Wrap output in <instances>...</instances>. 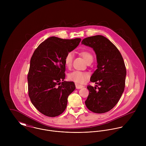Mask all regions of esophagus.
<instances>
[{
    "label": "esophagus",
    "instance_id": "esophagus-1",
    "mask_svg": "<svg viewBox=\"0 0 146 146\" xmlns=\"http://www.w3.org/2000/svg\"><path fill=\"white\" fill-rule=\"evenodd\" d=\"M75 86H76V89H82V88H83L84 87L83 85L78 84H75Z\"/></svg>",
    "mask_w": 146,
    "mask_h": 146
}]
</instances>
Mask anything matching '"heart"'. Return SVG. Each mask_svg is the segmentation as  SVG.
<instances>
[{"mask_svg": "<svg viewBox=\"0 0 146 146\" xmlns=\"http://www.w3.org/2000/svg\"><path fill=\"white\" fill-rule=\"evenodd\" d=\"M81 56L83 57L86 62H89V61L93 60V56L91 53L87 51H82L80 52ZM74 58V54L72 52H68L65 56L64 62L67 67H70L72 65V60ZM88 78V74L86 72H84L79 71H74L68 75V79L69 80L75 82L76 83L82 84L85 82V80Z\"/></svg>", "mask_w": 146, "mask_h": 146, "instance_id": "heart-1", "label": "heart"}]
</instances>
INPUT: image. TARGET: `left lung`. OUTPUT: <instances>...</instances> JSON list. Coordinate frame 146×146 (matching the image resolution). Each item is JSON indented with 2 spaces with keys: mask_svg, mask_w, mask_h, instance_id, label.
<instances>
[{
  "mask_svg": "<svg viewBox=\"0 0 146 146\" xmlns=\"http://www.w3.org/2000/svg\"><path fill=\"white\" fill-rule=\"evenodd\" d=\"M82 44L93 49L97 61V69L90 79L97 85L87 86L89 93L85 104L94 113L107 112L117 104L124 90L126 70L123 58L116 46L102 35L86 38Z\"/></svg>",
  "mask_w": 146,
  "mask_h": 146,
  "instance_id": "left-lung-1",
  "label": "left lung"
}]
</instances>
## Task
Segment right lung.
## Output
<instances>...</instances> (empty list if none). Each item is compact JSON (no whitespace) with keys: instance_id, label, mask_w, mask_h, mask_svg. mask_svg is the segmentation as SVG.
I'll return each instance as SVG.
<instances>
[{"instance_id":"1","label":"right lung","mask_w":146,"mask_h":146,"mask_svg":"<svg viewBox=\"0 0 146 146\" xmlns=\"http://www.w3.org/2000/svg\"><path fill=\"white\" fill-rule=\"evenodd\" d=\"M80 41V38L63 39L52 36L42 42L31 57L27 75L29 96L35 108L46 116L62 113L68 96L76 88L73 82L63 81L64 60Z\"/></svg>"}]
</instances>
